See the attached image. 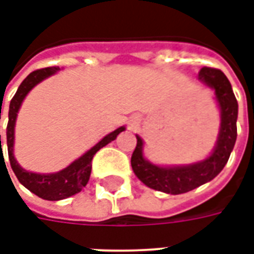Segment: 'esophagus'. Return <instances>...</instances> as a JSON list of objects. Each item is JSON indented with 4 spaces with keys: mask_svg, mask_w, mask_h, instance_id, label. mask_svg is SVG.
Returning <instances> with one entry per match:
<instances>
[{
    "mask_svg": "<svg viewBox=\"0 0 254 254\" xmlns=\"http://www.w3.org/2000/svg\"><path fill=\"white\" fill-rule=\"evenodd\" d=\"M137 125H138V118L137 117H133L132 121H130V127H137Z\"/></svg>",
    "mask_w": 254,
    "mask_h": 254,
    "instance_id": "esophagus-1",
    "label": "esophagus"
}]
</instances>
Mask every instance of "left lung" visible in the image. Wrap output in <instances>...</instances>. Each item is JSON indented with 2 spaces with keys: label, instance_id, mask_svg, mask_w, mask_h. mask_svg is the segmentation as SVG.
<instances>
[{
  "label": "left lung",
  "instance_id": "left-lung-1",
  "mask_svg": "<svg viewBox=\"0 0 254 254\" xmlns=\"http://www.w3.org/2000/svg\"><path fill=\"white\" fill-rule=\"evenodd\" d=\"M198 80L215 92V99L220 110V129L216 145L204 160L187 166H158L144 156V141L136 136L137 144L133 151L132 169L144 185L155 190L181 194L207 184L218 176L227 163L237 140L238 102L229 78L219 69L201 67Z\"/></svg>",
  "mask_w": 254,
  "mask_h": 254
}]
</instances>
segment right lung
Wrapping results in <instances>:
<instances>
[{
  "instance_id": "right-lung-1",
  "label": "right lung",
  "mask_w": 254,
  "mask_h": 254,
  "mask_svg": "<svg viewBox=\"0 0 254 254\" xmlns=\"http://www.w3.org/2000/svg\"><path fill=\"white\" fill-rule=\"evenodd\" d=\"M60 70L58 66L43 67L38 69L35 72L30 73L27 77L20 84V87L16 91V94L10 100L9 105V121L6 127V144H8V155L10 167L17 177L21 185H24L30 191L36 194L41 198L50 200V201H57L64 200L67 197L76 194L81 190L87 184H88L89 176H91V169H92V158L94 155L99 151L102 147H105L113 140H116L117 136L125 130V127L116 129L114 132L109 133L107 136L100 140L99 143L95 144L94 147L88 149L84 155H81L78 159L72 162L70 165L63 169L61 171L53 173V174H38L32 171L24 170L21 166L17 163L13 154L14 144V125H16V118L19 113L23 100L30 92L31 89L35 87L36 84L43 81L45 78L50 77L54 73ZM0 145H1V134H0Z\"/></svg>"
}]
</instances>
